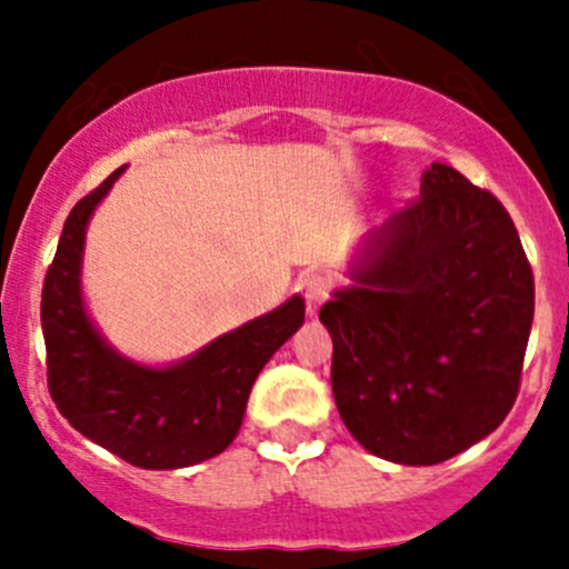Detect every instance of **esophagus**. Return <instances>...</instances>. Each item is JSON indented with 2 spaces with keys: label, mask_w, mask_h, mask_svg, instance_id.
Masks as SVG:
<instances>
[{
  "label": "esophagus",
  "mask_w": 569,
  "mask_h": 569,
  "mask_svg": "<svg viewBox=\"0 0 569 569\" xmlns=\"http://www.w3.org/2000/svg\"><path fill=\"white\" fill-rule=\"evenodd\" d=\"M302 295H306L308 311L317 313L321 308V302L330 297V280L321 278V274H308V278L302 280Z\"/></svg>",
  "instance_id": "34e87169"
}]
</instances>
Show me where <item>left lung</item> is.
<instances>
[{
	"mask_svg": "<svg viewBox=\"0 0 569 569\" xmlns=\"http://www.w3.org/2000/svg\"><path fill=\"white\" fill-rule=\"evenodd\" d=\"M349 274L319 319L355 440L382 460L438 465L501 427L533 319L531 263L501 200L435 162Z\"/></svg>",
	"mask_w": 569,
	"mask_h": 569,
	"instance_id": "8db88e82",
	"label": "left lung"
}]
</instances>
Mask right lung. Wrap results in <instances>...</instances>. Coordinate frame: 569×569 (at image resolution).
Masks as SVG:
<instances>
[{
	"instance_id": "obj_1",
	"label": "right lung",
	"mask_w": 569,
	"mask_h": 569,
	"mask_svg": "<svg viewBox=\"0 0 569 569\" xmlns=\"http://www.w3.org/2000/svg\"><path fill=\"white\" fill-rule=\"evenodd\" d=\"M120 173L73 206L46 272L40 325L49 393L77 432L120 460L148 470L187 468L233 443L258 371L300 330L306 302L291 297L162 369L114 352L84 311L79 272L90 214Z\"/></svg>"
}]
</instances>
